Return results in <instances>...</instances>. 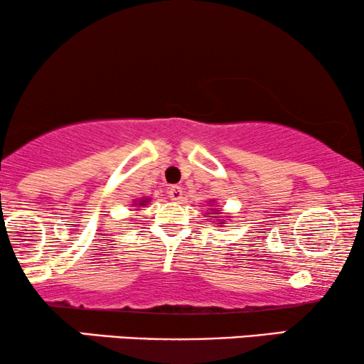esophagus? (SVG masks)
<instances>
[{
    "label": "esophagus",
    "mask_w": 364,
    "mask_h": 364,
    "mask_svg": "<svg viewBox=\"0 0 364 364\" xmlns=\"http://www.w3.org/2000/svg\"><path fill=\"white\" fill-rule=\"evenodd\" d=\"M168 196H171V199L172 200H176V202H181L182 199H183V192H182V187H178V186H173V187H171V191H168Z\"/></svg>",
    "instance_id": "1"
}]
</instances>
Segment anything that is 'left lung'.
Segmentation results:
<instances>
[{
    "label": "left lung",
    "instance_id": "8db88e82",
    "mask_svg": "<svg viewBox=\"0 0 364 364\" xmlns=\"http://www.w3.org/2000/svg\"><path fill=\"white\" fill-rule=\"evenodd\" d=\"M210 210H212V214L217 215V210H214V209H210ZM215 224H225V220L220 219V217H215Z\"/></svg>",
    "mask_w": 364,
    "mask_h": 364
}]
</instances>
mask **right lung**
<instances>
[{
  "instance_id": "add662e5",
  "label": "right lung",
  "mask_w": 364,
  "mask_h": 364,
  "mask_svg": "<svg viewBox=\"0 0 364 364\" xmlns=\"http://www.w3.org/2000/svg\"><path fill=\"white\" fill-rule=\"evenodd\" d=\"M149 204V199H141L139 204H134V205H147Z\"/></svg>"
}]
</instances>
